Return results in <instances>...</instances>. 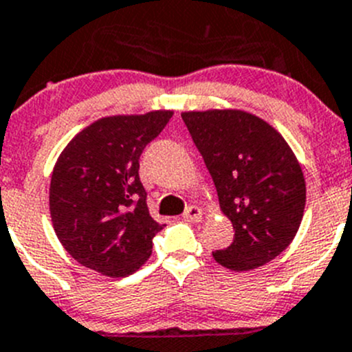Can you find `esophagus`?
I'll return each mask as SVG.
<instances>
[{
  "instance_id": "esophagus-1",
  "label": "esophagus",
  "mask_w": 352,
  "mask_h": 352,
  "mask_svg": "<svg viewBox=\"0 0 352 352\" xmlns=\"http://www.w3.org/2000/svg\"><path fill=\"white\" fill-rule=\"evenodd\" d=\"M201 208L199 206H187L184 212V221L187 222H198L201 219Z\"/></svg>"
}]
</instances>
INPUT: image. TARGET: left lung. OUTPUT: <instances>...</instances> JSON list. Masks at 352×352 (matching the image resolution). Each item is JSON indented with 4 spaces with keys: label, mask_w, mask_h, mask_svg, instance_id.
<instances>
[{
    "label": "left lung",
    "mask_w": 352,
    "mask_h": 352,
    "mask_svg": "<svg viewBox=\"0 0 352 352\" xmlns=\"http://www.w3.org/2000/svg\"><path fill=\"white\" fill-rule=\"evenodd\" d=\"M182 120L215 184L232 243L213 258L250 271L287 250L300 226L305 182L283 137L243 111L184 113Z\"/></svg>",
    "instance_id": "obj_1"
}]
</instances>
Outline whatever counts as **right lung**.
Segmentation results:
<instances>
[{"label": "right lung", "mask_w": 352, "mask_h": 352, "mask_svg": "<svg viewBox=\"0 0 352 352\" xmlns=\"http://www.w3.org/2000/svg\"><path fill=\"white\" fill-rule=\"evenodd\" d=\"M172 111L111 116L80 131L58 157L50 182V213L65 250L111 278L135 272L165 228L146 205L140 154Z\"/></svg>", "instance_id": "obj_1"}]
</instances>
